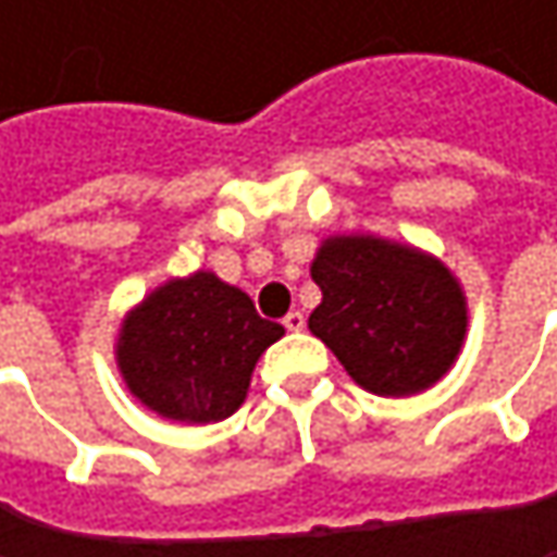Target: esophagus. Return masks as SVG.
Here are the masks:
<instances>
[{
	"label": "esophagus",
	"instance_id": "obj_1",
	"mask_svg": "<svg viewBox=\"0 0 557 557\" xmlns=\"http://www.w3.org/2000/svg\"><path fill=\"white\" fill-rule=\"evenodd\" d=\"M283 329H286V332H302V329H306V315H302L299 309L286 312V315H283Z\"/></svg>",
	"mask_w": 557,
	"mask_h": 557
}]
</instances>
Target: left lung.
Returning <instances> with one entry per match:
<instances>
[{
	"label": "left lung",
	"instance_id": "left-lung-1",
	"mask_svg": "<svg viewBox=\"0 0 557 557\" xmlns=\"http://www.w3.org/2000/svg\"><path fill=\"white\" fill-rule=\"evenodd\" d=\"M309 271L322 289L309 332L358 387L412 396L448 374L465 345L468 299L438 258L377 235H335Z\"/></svg>",
	"mask_w": 557,
	"mask_h": 557
}]
</instances>
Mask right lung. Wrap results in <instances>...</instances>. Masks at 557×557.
<instances>
[{
    "label": "right lung",
    "instance_id": "obj_1",
    "mask_svg": "<svg viewBox=\"0 0 557 557\" xmlns=\"http://www.w3.org/2000/svg\"><path fill=\"white\" fill-rule=\"evenodd\" d=\"M283 335L251 296L209 271L168 280L122 322L115 361L148 409L173 422L228 419L248 396L258 358Z\"/></svg>",
    "mask_w": 557,
    "mask_h": 557
}]
</instances>
